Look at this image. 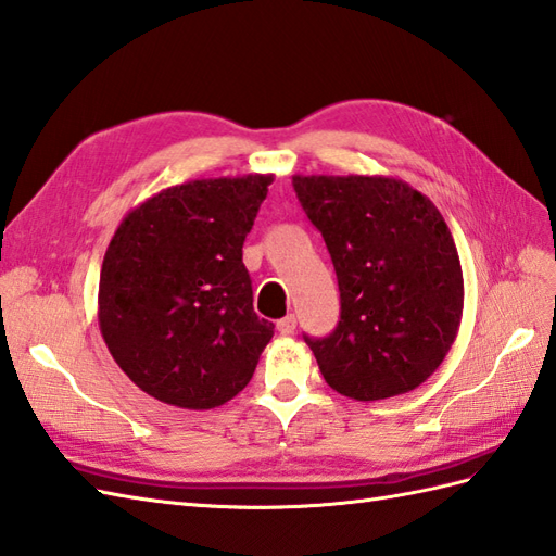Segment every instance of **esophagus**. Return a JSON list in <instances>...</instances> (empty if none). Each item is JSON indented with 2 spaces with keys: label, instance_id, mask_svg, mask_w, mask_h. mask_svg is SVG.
<instances>
[{
  "label": "esophagus",
  "instance_id": "obj_1",
  "mask_svg": "<svg viewBox=\"0 0 556 556\" xmlns=\"http://www.w3.org/2000/svg\"><path fill=\"white\" fill-rule=\"evenodd\" d=\"M277 331H279L281 336H291V333L295 331V317H293V315H287L283 319H279V321H277Z\"/></svg>",
  "mask_w": 556,
  "mask_h": 556
}]
</instances>
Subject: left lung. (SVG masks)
<instances>
[{
	"instance_id": "obj_1",
	"label": "left lung",
	"mask_w": 556,
	"mask_h": 556,
	"mask_svg": "<svg viewBox=\"0 0 556 556\" xmlns=\"http://www.w3.org/2000/svg\"><path fill=\"white\" fill-rule=\"evenodd\" d=\"M293 188L340 289L336 331L305 338L324 380L357 402L416 390L463 319V267L444 216L394 176L295 174Z\"/></svg>"
}]
</instances>
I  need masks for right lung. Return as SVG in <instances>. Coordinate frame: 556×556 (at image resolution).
<instances>
[{
  "mask_svg": "<svg viewBox=\"0 0 556 556\" xmlns=\"http://www.w3.org/2000/svg\"><path fill=\"white\" fill-rule=\"evenodd\" d=\"M273 174L197 178L148 197L112 235L98 326L134 386L206 410L249 386L275 324L253 312L241 247Z\"/></svg>",
  "mask_w": 556,
  "mask_h": 556,
  "instance_id": "obj_1",
  "label": "right lung"
}]
</instances>
